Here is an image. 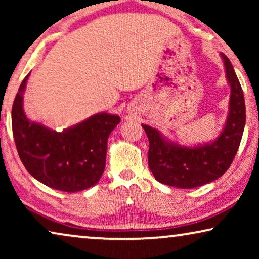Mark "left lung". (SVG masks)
<instances>
[{
  "label": "left lung",
  "instance_id": "1",
  "mask_svg": "<svg viewBox=\"0 0 259 259\" xmlns=\"http://www.w3.org/2000/svg\"><path fill=\"white\" fill-rule=\"evenodd\" d=\"M221 58L231 93L225 125L217 138L206 143L184 145L143 123L150 141L148 166L161 184L178 189L203 186L224 175L238 151L246 121L245 101L232 63L223 53Z\"/></svg>",
  "mask_w": 259,
  "mask_h": 259
}]
</instances>
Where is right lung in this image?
Masks as SVG:
<instances>
[{
  "label": "right lung",
  "instance_id": "right-lung-1",
  "mask_svg": "<svg viewBox=\"0 0 259 259\" xmlns=\"http://www.w3.org/2000/svg\"><path fill=\"white\" fill-rule=\"evenodd\" d=\"M29 75L21 83L12 109L13 136L24 167L40 183L63 192L94 186L105 171L107 140L120 116L97 113L62 131L31 121L23 109Z\"/></svg>",
  "mask_w": 259,
  "mask_h": 259
}]
</instances>
